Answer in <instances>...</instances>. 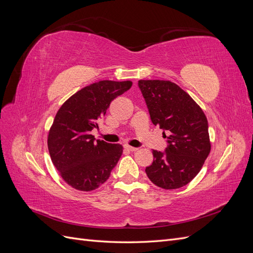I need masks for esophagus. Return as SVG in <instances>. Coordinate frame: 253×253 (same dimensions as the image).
<instances>
[{
	"instance_id": "34e87169",
	"label": "esophagus",
	"mask_w": 253,
	"mask_h": 253,
	"mask_svg": "<svg viewBox=\"0 0 253 253\" xmlns=\"http://www.w3.org/2000/svg\"><path fill=\"white\" fill-rule=\"evenodd\" d=\"M125 149H126V150H127V151H129V152H135V151L138 150L137 148L129 147V145H127V144H126V145H125Z\"/></svg>"
}]
</instances>
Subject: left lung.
<instances>
[{"label": "left lung", "mask_w": 253, "mask_h": 253, "mask_svg": "<svg viewBox=\"0 0 253 253\" xmlns=\"http://www.w3.org/2000/svg\"><path fill=\"white\" fill-rule=\"evenodd\" d=\"M138 86L153 125L163 128L165 136L169 135L164 152L153 150L154 160L145 173L163 189L186 186L201 171L211 150L206 115L189 94L171 81L139 80Z\"/></svg>", "instance_id": "left-lung-1"}]
</instances>
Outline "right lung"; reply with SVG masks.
Wrapping results in <instances>:
<instances>
[{
    "label": "right lung",
    "mask_w": 253,
    "mask_h": 253,
    "mask_svg": "<svg viewBox=\"0 0 253 253\" xmlns=\"http://www.w3.org/2000/svg\"><path fill=\"white\" fill-rule=\"evenodd\" d=\"M131 86V81H99L78 90L59 109L48 133V151L61 177L76 190L97 189L117 165L122 145L95 141L90 131L98 127L111 101Z\"/></svg>",
    "instance_id": "right-lung-1"
}]
</instances>
